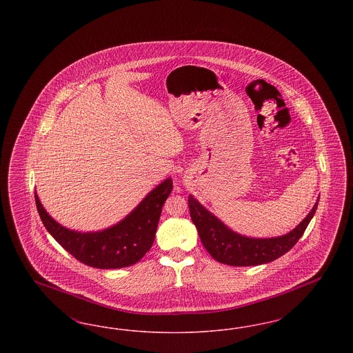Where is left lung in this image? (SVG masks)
<instances>
[{
  "instance_id": "8db88e82",
  "label": "left lung",
  "mask_w": 353,
  "mask_h": 353,
  "mask_svg": "<svg viewBox=\"0 0 353 353\" xmlns=\"http://www.w3.org/2000/svg\"><path fill=\"white\" fill-rule=\"evenodd\" d=\"M318 203L319 199L307 217L290 233L271 238H252L232 230L197 199L192 194L188 197L190 217L197 228L202 245L216 261L230 266H258L272 262L290 252L314 217Z\"/></svg>"
}]
</instances>
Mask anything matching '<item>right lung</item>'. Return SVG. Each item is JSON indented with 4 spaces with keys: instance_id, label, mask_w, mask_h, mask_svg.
<instances>
[{
    "instance_id": "right-lung-1",
    "label": "right lung",
    "mask_w": 353,
    "mask_h": 353,
    "mask_svg": "<svg viewBox=\"0 0 353 353\" xmlns=\"http://www.w3.org/2000/svg\"><path fill=\"white\" fill-rule=\"evenodd\" d=\"M168 177L118 223L98 232H78L62 226L45 210L35 192V205L46 230L74 258L97 269H121L134 265L154 241L161 209L172 192Z\"/></svg>"
}]
</instances>
